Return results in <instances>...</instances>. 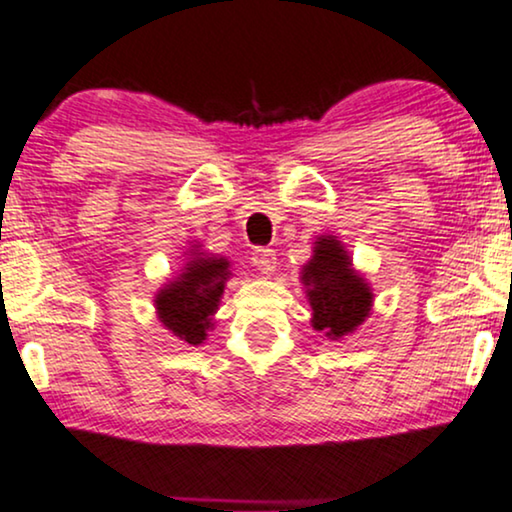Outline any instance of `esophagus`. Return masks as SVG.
Wrapping results in <instances>:
<instances>
[{
    "instance_id": "obj_1",
    "label": "esophagus",
    "mask_w": 512,
    "mask_h": 512,
    "mask_svg": "<svg viewBox=\"0 0 512 512\" xmlns=\"http://www.w3.org/2000/svg\"><path fill=\"white\" fill-rule=\"evenodd\" d=\"M252 264L262 271V274H271L276 269V252L271 248H255L252 250Z\"/></svg>"
}]
</instances>
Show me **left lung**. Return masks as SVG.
I'll return each mask as SVG.
<instances>
[{"label": "left lung", "mask_w": 512, "mask_h": 512, "mask_svg": "<svg viewBox=\"0 0 512 512\" xmlns=\"http://www.w3.org/2000/svg\"><path fill=\"white\" fill-rule=\"evenodd\" d=\"M302 281L311 285L306 290L313 309L311 323L327 337L339 339L349 335L370 313L372 292L351 269L349 255L337 238H318L313 260L304 267Z\"/></svg>", "instance_id": "obj_1"}]
</instances>
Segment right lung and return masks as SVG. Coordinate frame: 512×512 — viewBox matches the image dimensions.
<instances>
[{
	"mask_svg": "<svg viewBox=\"0 0 512 512\" xmlns=\"http://www.w3.org/2000/svg\"><path fill=\"white\" fill-rule=\"evenodd\" d=\"M224 257H194L180 281H173L156 297L161 323L175 337L189 344H201L210 327V316L220 302L224 281L229 276Z\"/></svg>",
	"mask_w": 512,
	"mask_h": 512,
	"instance_id": "obj_1",
	"label": "right lung"
}]
</instances>
